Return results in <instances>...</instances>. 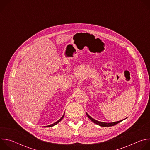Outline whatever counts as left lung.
Here are the masks:
<instances>
[{
    "mask_svg": "<svg viewBox=\"0 0 150 150\" xmlns=\"http://www.w3.org/2000/svg\"><path fill=\"white\" fill-rule=\"evenodd\" d=\"M88 117L94 123L99 125V126H104V127H109V126H114L116 124H117L118 123L120 122L122 120L120 121H118V122H112V123H104V122H99V121H97L94 119H93L91 116H90L87 113H86Z\"/></svg>",
    "mask_w": 150,
    "mask_h": 150,
    "instance_id": "obj_1",
    "label": "left lung"
}]
</instances>
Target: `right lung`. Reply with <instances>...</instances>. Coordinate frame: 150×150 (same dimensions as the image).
I'll list each match as a JSON object with an SVG mask.
<instances>
[{
	"label": "right lung",
	"mask_w": 150,
	"mask_h": 150,
	"mask_svg": "<svg viewBox=\"0 0 150 150\" xmlns=\"http://www.w3.org/2000/svg\"><path fill=\"white\" fill-rule=\"evenodd\" d=\"M64 115H63V116H62V117H61V118H60V119L59 120H57L56 122L54 123L53 124H52V125H49V126H47L46 127H52V126H53L54 125H56L57 123H59V122H60V120H62V119L63 118V117H64Z\"/></svg>",
	"instance_id": "obj_1"
}]
</instances>
